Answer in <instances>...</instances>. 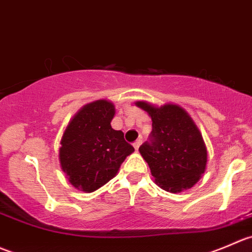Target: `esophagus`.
Returning <instances> with one entry per match:
<instances>
[{
	"label": "esophagus",
	"mask_w": 252,
	"mask_h": 252,
	"mask_svg": "<svg viewBox=\"0 0 252 252\" xmlns=\"http://www.w3.org/2000/svg\"><path fill=\"white\" fill-rule=\"evenodd\" d=\"M141 143H142V139H137V141L134 142L133 147H134V149H136V151L139 148V146H141Z\"/></svg>",
	"instance_id": "1"
}]
</instances>
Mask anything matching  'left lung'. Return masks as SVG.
Wrapping results in <instances>:
<instances>
[{"label":"left lung","instance_id":"8db88e82","mask_svg":"<svg viewBox=\"0 0 252 252\" xmlns=\"http://www.w3.org/2000/svg\"><path fill=\"white\" fill-rule=\"evenodd\" d=\"M136 105L147 111L153 123L139 153L148 163L157 185L170 192L192 188L207 164V149L192 119L174 104L156 108L137 101Z\"/></svg>","mask_w":252,"mask_h":252}]
</instances>
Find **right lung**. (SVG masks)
<instances>
[{"label":"right lung","instance_id":"1","mask_svg":"<svg viewBox=\"0 0 252 252\" xmlns=\"http://www.w3.org/2000/svg\"><path fill=\"white\" fill-rule=\"evenodd\" d=\"M113 103L96 100L87 104L67 126L60 147V163L76 189L92 192L116 175L126 157L134 151L110 123Z\"/></svg>","mask_w":252,"mask_h":252}]
</instances>
